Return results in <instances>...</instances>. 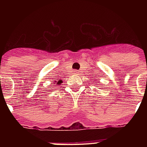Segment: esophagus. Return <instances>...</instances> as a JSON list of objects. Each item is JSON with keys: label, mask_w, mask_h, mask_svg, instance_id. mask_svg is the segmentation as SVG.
Here are the masks:
<instances>
[{"label": "esophagus", "mask_w": 147, "mask_h": 147, "mask_svg": "<svg viewBox=\"0 0 147 147\" xmlns=\"http://www.w3.org/2000/svg\"><path fill=\"white\" fill-rule=\"evenodd\" d=\"M74 75H78V71H74Z\"/></svg>", "instance_id": "1"}]
</instances>
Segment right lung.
<instances>
[{
  "label": "right lung",
  "mask_w": 147,
  "mask_h": 147,
  "mask_svg": "<svg viewBox=\"0 0 147 147\" xmlns=\"http://www.w3.org/2000/svg\"><path fill=\"white\" fill-rule=\"evenodd\" d=\"M54 82L56 83V85H60V84H61V83L62 82V80H60V79H59V80L58 81V82H56V81H55Z\"/></svg>",
  "instance_id": "right-lung-1"
}]
</instances>
